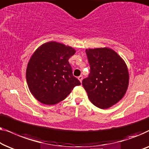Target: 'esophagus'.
<instances>
[{"label":"esophagus","instance_id":"obj_1","mask_svg":"<svg viewBox=\"0 0 149 149\" xmlns=\"http://www.w3.org/2000/svg\"><path fill=\"white\" fill-rule=\"evenodd\" d=\"M77 78H78L79 81H80V82H81V81H82V79H83V77L81 76V75H80V76H79L78 77H77Z\"/></svg>","mask_w":149,"mask_h":149}]
</instances>
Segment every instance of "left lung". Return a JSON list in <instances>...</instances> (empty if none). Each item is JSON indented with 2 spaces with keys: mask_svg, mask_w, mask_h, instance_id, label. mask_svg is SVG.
<instances>
[{
  "mask_svg": "<svg viewBox=\"0 0 149 149\" xmlns=\"http://www.w3.org/2000/svg\"><path fill=\"white\" fill-rule=\"evenodd\" d=\"M91 73L82 80L89 100L105 109L117 103L126 93L129 84L127 67L122 58L110 48L86 50Z\"/></svg>",
  "mask_w": 149,
  "mask_h": 149,
  "instance_id": "obj_1",
  "label": "left lung"
}]
</instances>
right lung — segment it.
Returning <instances> with one entry per match:
<instances>
[{
    "label": "right lung",
    "mask_w": 149,
    "mask_h": 149,
    "mask_svg": "<svg viewBox=\"0 0 149 149\" xmlns=\"http://www.w3.org/2000/svg\"><path fill=\"white\" fill-rule=\"evenodd\" d=\"M75 53L74 48L49 42L36 50L29 60L26 80L34 98L52 105L64 100L80 81L72 74L68 60Z\"/></svg>",
    "instance_id": "add662e5"
}]
</instances>
